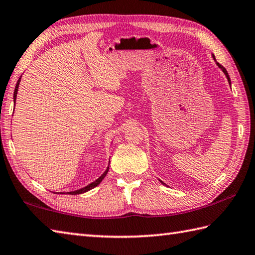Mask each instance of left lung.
<instances>
[{
    "label": "left lung",
    "instance_id": "obj_1",
    "mask_svg": "<svg viewBox=\"0 0 255 255\" xmlns=\"http://www.w3.org/2000/svg\"><path fill=\"white\" fill-rule=\"evenodd\" d=\"M212 57H213V59H214V61H216V58H214V55H212ZM217 65H218V66L219 67H220L221 69H222V72L224 73V74H226V76H227V78H228V82H229V84H230L231 85V81H230V77H229V74H228V72H227V69L226 68H224L223 66H222V65H220V64H219V63H217ZM162 184H164L162 181H160Z\"/></svg>",
    "mask_w": 255,
    "mask_h": 255
}]
</instances>
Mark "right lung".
<instances>
[{"label":"right lung","mask_w":255,"mask_h":255,"mask_svg":"<svg viewBox=\"0 0 255 255\" xmlns=\"http://www.w3.org/2000/svg\"><path fill=\"white\" fill-rule=\"evenodd\" d=\"M19 82H21V77L18 78V81H17V83H16V86H15V91H14V96H13V99H14V103H15V101H16V95H17V91H18V86H19ZM111 161V160H109ZM108 169H109V167H107V169L106 170H105V172L102 174L101 177H99L97 180H95L94 182H92V183H89L88 186H86V187H84V188H82V189H78V190H75V191H71V192H67L68 194H81V193H84V192H87V191H89V190H92L93 188H95V187H97L99 183H101L102 181H103V179L106 177V174H107V172H108Z\"/></svg>","instance_id":"1"}]
</instances>
